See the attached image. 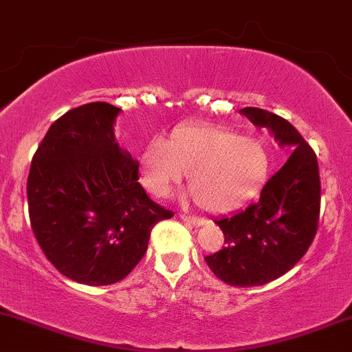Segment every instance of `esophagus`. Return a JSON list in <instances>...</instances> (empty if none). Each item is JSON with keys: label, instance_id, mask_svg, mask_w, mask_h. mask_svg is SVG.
Wrapping results in <instances>:
<instances>
[{"label": "esophagus", "instance_id": "esophagus-1", "mask_svg": "<svg viewBox=\"0 0 352 352\" xmlns=\"http://www.w3.org/2000/svg\"><path fill=\"white\" fill-rule=\"evenodd\" d=\"M179 217H181V220L191 223V226H201L203 223L201 219H198V217H195V215H188V213H179Z\"/></svg>", "mask_w": 352, "mask_h": 352}]
</instances>
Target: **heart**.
<instances>
[{
	"label": "heart",
	"instance_id": "heart-1",
	"mask_svg": "<svg viewBox=\"0 0 352 352\" xmlns=\"http://www.w3.org/2000/svg\"><path fill=\"white\" fill-rule=\"evenodd\" d=\"M142 179L155 197H168L190 175L195 200L208 212H226L259 186L270 171L261 140L222 126L191 125L173 130L166 144L152 140L142 154Z\"/></svg>",
	"mask_w": 352,
	"mask_h": 352
}]
</instances>
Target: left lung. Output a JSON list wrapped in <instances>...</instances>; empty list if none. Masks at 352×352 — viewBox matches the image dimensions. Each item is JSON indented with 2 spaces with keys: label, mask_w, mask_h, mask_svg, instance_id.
I'll return each mask as SVG.
<instances>
[{
  "label": "left lung",
  "mask_w": 352,
  "mask_h": 352,
  "mask_svg": "<svg viewBox=\"0 0 352 352\" xmlns=\"http://www.w3.org/2000/svg\"><path fill=\"white\" fill-rule=\"evenodd\" d=\"M241 113L295 149L256 201L213 220L226 245L206 256V264L223 283L245 288L283 276L305 256L318 229L322 190L317 155L292 123L261 108H242Z\"/></svg>",
  "instance_id": "left-lung-1"
}]
</instances>
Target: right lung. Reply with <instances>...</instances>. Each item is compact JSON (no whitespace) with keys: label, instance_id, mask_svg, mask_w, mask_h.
Masks as SVG:
<instances>
[{"label":"right lung","instance_id":"1","mask_svg":"<svg viewBox=\"0 0 352 352\" xmlns=\"http://www.w3.org/2000/svg\"><path fill=\"white\" fill-rule=\"evenodd\" d=\"M120 108L82 104L57 118L32 159L28 215L35 239L60 274L113 285L147 251L151 230L175 212L151 200L139 162L115 142Z\"/></svg>","mask_w":352,"mask_h":352}]
</instances>
